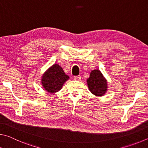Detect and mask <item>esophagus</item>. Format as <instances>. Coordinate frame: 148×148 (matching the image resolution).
<instances>
[{"mask_svg": "<svg viewBox=\"0 0 148 148\" xmlns=\"http://www.w3.org/2000/svg\"><path fill=\"white\" fill-rule=\"evenodd\" d=\"M74 80H75V81H80V80L81 79V77L80 75H77V76H74Z\"/></svg>", "mask_w": 148, "mask_h": 148, "instance_id": "1", "label": "esophagus"}]
</instances>
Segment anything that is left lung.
<instances>
[{
	"mask_svg": "<svg viewBox=\"0 0 148 148\" xmlns=\"http://www.w3.org/2000/svg\"><path fill=\"white\" fill-rule=\"evenodd\" d=\"M87 84L90 91L97 96H101L105 94L107 90V83L100 71L93 70L87 79Z\"/></svg>",
	"mask_w": 148,
	"mask_h": 148,
	"instance_id": "left-lung-1",
	"label": "left lung"
}]
</instances>
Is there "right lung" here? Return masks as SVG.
<instances>
[{
	"label": "right lung",
	"mask_w": 148,
	"mask_h": 148,
	"mask_svg": "<svg viewBox=\"0 0 148 148\" xmlns=\"http://www.w3.org/2000/svg\"><path fill=\"white\" fill-rule=\"evenodd\" d=\"M69 78L58 64H54L43 75L41 83L47 91L54 93L59 91L64 82Z\"/></svg>",
	"instance_id": "add662e5"
}]
</instances>
